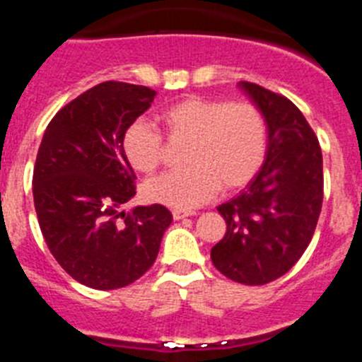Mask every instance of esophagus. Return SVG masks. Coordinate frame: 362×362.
Here are the masks:
<instances>
[{
  "label": "esophagus",
  "instance_id": "34e87169",
  "mask_svg": "<svg viewBox=\"0 0 362 362\" xmlns=\"http://www.w3.org/2000/svg\"><path fill=\"white\" fill-rule=\"evenodd\" d=\"M172 216H174L175 221H179V219H185V217L188 216H194V212H188V210H174Z\"/></svg>",
  "mask_w": 362,
  "mask_h": 362
}]
</instances>
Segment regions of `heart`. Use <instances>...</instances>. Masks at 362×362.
<instances>
[{
  "instance_id": "heart-1",
  "label": "heart",
  "mask_w": 362,
  "mask_h": 362,
  "mask_svg": "<svg viewBox=\"0 0 362 362\" xmlns=\"http://www.w3.org/2000/svg\"><path fill=\"white\" fill-rule=\"evenodd\" d=\"M172 141H188L181 170L150 179L145 196L175 210H192L217 190H238L250 183L268 150V123L252 101L192 98L161 112ZM123 152L137 172L150 174L161 165L165 137L153 124L136 121L123 136Z\"/></svg>"
}]
</instances>
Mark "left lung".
<instances>
[{
	"label": "left lung",
	"instance_id": "obj_1",
	"mask_svg": "<svg viewBox=\"0 0 362 362\" xmlns=\"http://www.w3.org/2000/svg\"><path fill=\"white\" fill-rule=\"evenodd\" d=\"M239 86L267 117V159L238 197L217 206L226 233L210 257L228 279L259 286L284 276L312 241L322 206V153L288 98L250 81Z\"/></svg>",
	"mask_w": 362,
	"mask_h": 362
}]
</instances>
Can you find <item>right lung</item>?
<instances>
[{
  "label": "right lung",
  "instance_id": "right-lung-1",
  "mask_svg": "<svg viewBox=\"0 0 362 362\" xmlns=\"http://www.w3.org/2000/svg\"><path fill=\"white\" fill-rule=\"evenodd\" d=\"M156 90L105 81L57 112L37 150L32 194L50 254L78 283L129 286L158 257L172 214L163 204L119 212L136 196L123 136Z\"/></svg>",
  "mask_w": 362,
  "mask_h": 362
}]
</instances>
